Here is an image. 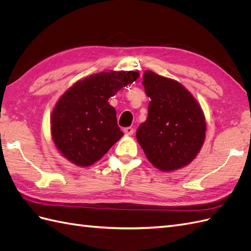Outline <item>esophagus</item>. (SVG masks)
<instances>
[{
	"label": "esophagus",
	"instance_id": "34e87169",
	"mask_svg": "<svg viewBox=\"0 0 251 251\" xmlns=\"http://www.w3.org/2000/svg\"><path fill=\"white\" fill-rule=\"evenodd\" d=\"M124 132H125L126 135L131 136V135H133V133H134V128L131 127V126H127V127L124 128Z\"/></svg>",
	"mask_w": 251,
	"mask_h": 251
}]
</instances>
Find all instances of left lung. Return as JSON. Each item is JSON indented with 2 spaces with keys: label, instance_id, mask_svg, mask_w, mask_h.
<instances>
[{
  "label": "left lung",
  "instance_id": "left-lung-1",
  "mask_svg": "<svg viewBox=\"0 0 251 251\" xmlns=\"http://www.w3.org/2000/svg\"><path fill=\"white\" fill-rule=\"evenodd\" d=\"M142 85L149 114L136 132L148 160L161 172L191 163L203 146L206 121L199 102L177 80L144 71Z\"/></svg>",
  "mask_w": 251,
  "mask_h": 251
}]
</instances>
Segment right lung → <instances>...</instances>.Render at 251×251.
Wrapping results in <instances>:
<instances>
[{
	"label": "right lung",
	"mask_w": 251,
	"mask_h": 251,
	"mask_svg": "<svg viewBox=\"0 0 251 251\" xmlns=\"http://www.w3.org/2000/svg\"><path fill=\"white\" fill-rule=\"evenodd\" d=\"M138 77V71L111 70L90 75L68 89L50 118L51 137L59 153L82 168L107 154L124 136L109 98Z\"/></svg>",
	"instance_id": "1"
}]
</instances>
